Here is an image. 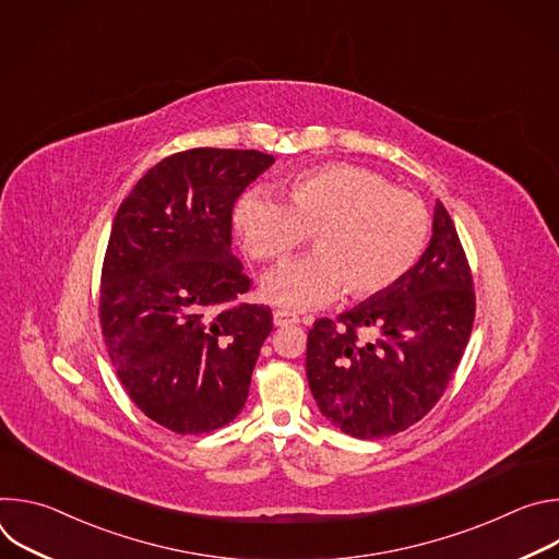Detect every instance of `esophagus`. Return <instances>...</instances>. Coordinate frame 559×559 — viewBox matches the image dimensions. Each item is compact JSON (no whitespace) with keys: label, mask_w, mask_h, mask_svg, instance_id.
Segmentation results:
<instances>
[{"label":"esophagus","mask_w":559,"mask_h":559,"mask_svg":"<svg viewBox=\"0 0 559 559\" xmlns=\"http://www.w3.org/2000/svg\"><path fill=\"white\" fill-rule=\"evenodd\" d=\"M300 323L298 316L294 311H287V309H276L274 311V325L276 328H287V325H296Z\"/></svg>","instance_id":"1"}]
</instances>
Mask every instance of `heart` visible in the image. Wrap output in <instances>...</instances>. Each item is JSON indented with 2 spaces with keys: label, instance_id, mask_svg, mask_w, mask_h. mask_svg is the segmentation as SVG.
<instances>
[{
  "label": "heart",
  "instance_id": "obj_1",
  "mask_svg": "<svg viewBox=\"0 0 559 559\" xmlns=\"http://www.w3.org/2000/svg\"><path fill=\"white\" fill-rule=\"evenodd\" d=\"M285 190L289 205L257 188L234 210V225L254 263L287 257L309 234L313 254L283 263L263 281V294L278 305L321 307L341 292L349 298L378 296L425 252V203L373 170L328 164L294 175Z\"/></svg>",
  "mask_w": 559,
  "mask_h": 559
}]
</instances>
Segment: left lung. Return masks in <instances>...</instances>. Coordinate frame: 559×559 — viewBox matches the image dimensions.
Wrapping results in <instances>:
<instances>
[{
	"mask_svg": "<svg viewBox=\"0 0 559 559\" xmlns=\"http://www.w3.org/2000/svg\"><path fill=\"white\" fill-rule=\"evenodd\" d=\"M473 318V274L438 201L431 243L416 267L382 294L309 330L307 380L318 409L360 440L409 429L442 397Z\"/></svg>",
	"mask_w": 559,
	"mask_h": 559,
	"instance_id": "1",
	"label": "left lung"
}]
</instances>
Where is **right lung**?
<instances>
[{"label": "right lung", "mask_w": 559, "mask_h": 559, "mask_svg": "<svg viewBox=\"0 0 559 559\" xmlns=\"http://www.w3.org/2000/svg\"><path fill=\"white\" fill-rule=\"evenodd\" d=\"M259 150L192 147L150 168L119 205L102 267L99 323L130 401L181 436L241 414L274 323L241 302L231 210L270 166Z\"/></svg>", "instance_id": "obj_1"}]
</instances>
